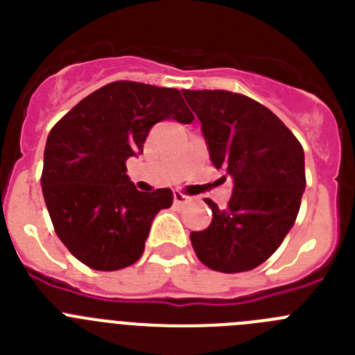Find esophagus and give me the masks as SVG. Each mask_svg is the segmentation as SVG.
<instances>
[{"mask_svg": "<svg viewBox=\"0 0 355 355\" xmlns=\"http://www.w3.org/2000/svg\"><path fill=\"white\" fill-rule=\"evenodd\" d=\"M188 202H192V197L184 196V193H181V192H174V205L184 206V205H188Z\"/></svg>", "mask_w": 355, "mask_h": 355, "instance_id": "34e87169", "label": "esophagus"}]
</instances>
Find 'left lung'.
<instances>
[{"label": "left lung", "instance_id": "obj_1", "mask_svg": "<svg viewBox=\"0 0 355 355\" xmlns=\"http://www.w3.org/2000/svg\"><path fill=\"white\" fill-rule=\"evenodd\" d=\"M202 124L215 168L233 178L227 208H211L205 231L190 233L197 258L224 274L252 270L279 249L306 188L304 149L261 103L227 90H184Z\"/></svg>", "mask_w": 355, "mask_h": 355}]
</instances>
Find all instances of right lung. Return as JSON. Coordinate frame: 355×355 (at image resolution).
I'll use <instances>...</instances> for the list:
<instances>
[{"label": "right lung", "mask_w": 355, "mask_h": 355, "mask_svg": "<svg viewBox=\"0 0 355 355\" xmlns=\"http://www.w3.org/2000/svg\"><path fill=\"white\" fill-rule=\"evenodd\" d=\"M193 121L180 90L114 81L81 99L49 131L40 184L53 227L69 252L94 270L139 261L171 188L140 192L126 159L142 153L156 122Z\"/></svg>", "instance_id": "right-lung-1"}]
</instances>
